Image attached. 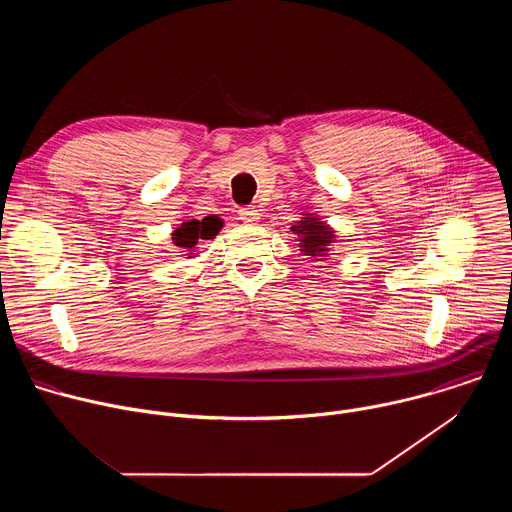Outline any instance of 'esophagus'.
<instances>
[{"mask_svg": "<svg viewBox=\"0 0 512 512\" xmlns=\"http://www.w3.org/2000/svg\"><path fill=\"white\" fill-rule=\"evenodd\" d=\"M239 218L245 223V225H255L259 221V210L249 206V208H241L239 210Z\"/></svg>", "mask_w": 512, "mask_h": 512, "instance_id": "34e87169", "label": "esophagus"}]
</instances>
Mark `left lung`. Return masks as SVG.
<instances>
[{"label":"left lung","mask_w":512,"mask_h":512,"mask_svg":"<svg viewBox=\"0 0 512 512\" xmlns=\"http://www.w3.org/2000/svg\"><path fill=\"white\" fill-rule=\"evenodd\" d=\"M291 231L300 241V251L316 261L328 259L334 243L338 241L336 231L326 221H322L318 214L306 210L302 212L300 221L291 227Z\"/></svg>","instance_id":"left-lung-1"}]
</instances>
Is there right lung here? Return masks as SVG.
<instances>
[{"mask_svg": "<svg viewBox=\"0 0 512 512\" xmlns=\"http://www.w3.org/2000/svg\"><path fill=\"white\" fill-rule=\"evenodd\" d=\"M223 221L216 214L204 216L202 221H196V218H186V221L176 227V231L172 233V241L176 247H180L182 251H186V259L194 257V251L198 249L200 241H208L214 239L223 229Z\"/></svg>", "mask_w": 512, "mask_h": 512, "instance_id": "1", "label": "right lung"}]
</instances>
